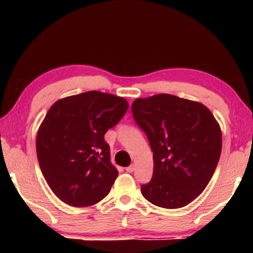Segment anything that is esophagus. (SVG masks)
I'll use <instances>...</instances> for the list:
<instances>
[{
    "instance_id": "1",
    "label": "esophagus",
    "mask_w": 253,
    "mask_h": 253,
    "mask_svg": "<svg viewBox=\"0 0 253 253\" xmlns=\"http://www.w3.org/2000/svg\"><path fill=\"white\" fill-rule=\"evenodd\" d=\"M134 169H135V167H134V165H129V167H127L126 168V171H127V172H133V171H134Z\"/></svg>"
}]
</instances>
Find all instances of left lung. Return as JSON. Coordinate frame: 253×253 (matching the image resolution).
I'll return each instance as SVG.
<instances>
[{
  "label": "left lung",
  "mask_w": 253,
  "mask_h": 253,
  "mask_svg": "<svg viewBox=\"0 0 253 253\" xmlns=\"http://www.w3.org/2000/svg\"><path fill=\"white\" fill-rule=\"evenodd\" d=\"M132 114L153 152L152 179L141 194L158 207H184L216 169L222 139L215 118L203 104L169 94L136 98Z\"/></svg>",
  "instance_id": "left-lung-1"
}]
</instances>
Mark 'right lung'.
<instances>
[{
	"label": "right lung",
	"mask_w": 253,
	"mask_h": 253,
	"mask_svg": "<svg viewBox=\"0 0 253 253\" xmlns=\"http://www.w3.org/2000/svg\"><path fill=\"white\" fill-rule=\"evenodd\" d=\"M128 102L100 91L57 101L37 135V156L58 199L88 207L108 195L118 170L110 163L104 134L123 119Z\"/></svg>",
	"instance_id": "add662e5"
}]
</instances>
